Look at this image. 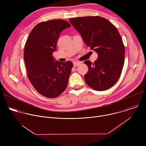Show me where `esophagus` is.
Listing matches in <instances>:
<instances>
[{"instance_id": "34e87169", "label": "esophagus", "mask_w": 146, "mask_h": 146, "mask_svg": "<svg viewBox=\"0 0 146 146\" xmlns=\"http://www.w3.org/2000/svg\"><path fill=\"white\" fill-rule=\"evenodd\" d=\"M80 64H81V63H80V62H73V66H74V67H76V66H78Z\"/></svg>"}]
</instances>
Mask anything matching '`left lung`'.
I'll return each mask as SVG.
<instances>
[{
	"mask_svg": "<svg viewBox=\"0 0 146 146\" xmlns=\"http://www.w3.org/2000/svg\"><path fill=\"white\" fill-rule=\"evenodd\" d=\"M69 22L86 45L98 55L94 63L84 61L88 67L84 75L87 84L98 91L112 87L119 79L124 64L125 47L117 29L109 21L99 16L70 18Z\"/></svg>",
	"mask_w": 146,
	"mask_h": 146,
	"instance_id": "obj_1",
	"label": "left lung"
}]
</instances>
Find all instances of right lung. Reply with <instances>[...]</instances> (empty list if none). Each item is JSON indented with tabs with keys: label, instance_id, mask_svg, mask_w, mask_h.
<instances>
[{
	"label": "right lung",
	"instance_id": "add662e5",
	"mask_svg": "<svg viewBox=\"0 0 146 146\" xmlns=\"http://www.w3.org/2000/svg\"><path fill=\"white\" fill-rule=\"evenodd\" d=\"M62 19L50 20L36 25L25 43L24 58L28 77L35 90L47 98H56L66 88L73 68L70 61L56 60L52 53L60 33L70 27Z\"/></svg>",
	"mask_w": 146,
	"mask_h": 146
}]
</instances>
